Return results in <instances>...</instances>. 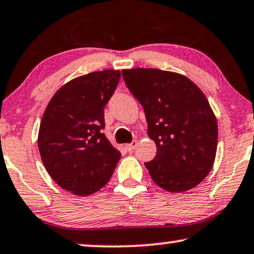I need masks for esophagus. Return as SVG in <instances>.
<instances>
[{
  "label": "esophagus",
  "instance_id": "obj_1",
  "mask_svg": "<svg viewBox=\"0 0 254 254\" xmlns=\"http://www.w3.org/2000/svg\"><path fill=\"white\" fill-rule=\"evenodd\" d=\"M136 146H137V140H133V141H131L130 144H127L125 147H127V150L129 152H132Z\"/></svg>",
  "mask_w": 254,
  "mask_h": 254
}]
</instances>
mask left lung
<instances>
[{"instance_id": "left-lung-1", "label": "left lung", "mask_w": 254, "mask_h": 254, "mask_svg": "<svg viewBox=\"0 0 254 254\" xmlns=\"http://www.w3.org/2000/svg\"><path fill=\"white\" fill-rule=\"evenodd\" d=\"M122 75L157 145L153 160L145 162L152 180L168 191L194 188L211 171L217 150V121L207 97L178 73L133 68Z\"/></svg>"}]
</instances>
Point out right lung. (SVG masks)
I'll return each mask as SVG.
<instances>
[{
	"label": "right lung",
	"mask_w": 254,
	"mask_h": 254,
	"mask_svg": "<svg viewBox=\"0 0 254 254\" xmlns=\"http://www.w3.org/2000/svg\"><path fill=\"white\" fill-rule=\"evenodd\" d=\"M120 70L89 73L54 94L43 115L38 147L47 173L60 187L87 196L110 180L121 153L103 133L104 107Z\"/></svg>",
	"instance_id": "1"
}]
</instances>
